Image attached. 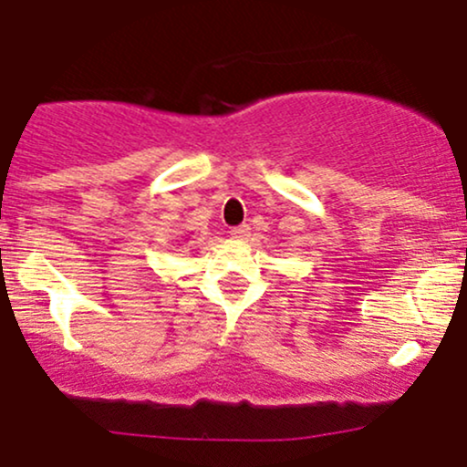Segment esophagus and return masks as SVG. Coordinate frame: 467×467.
Returning <instances> with one entry per match:
<instances>
[{"instance_id":"34e87169","label":"esophagus","mask_w":467,"mask_h":467,"mask_svg":"<svg viewBox=\"0 0 467 467\" xmlns=\"http://www.w3.org/2000/svg\"><path fill=\"white\" fill-rule=\"evenodd\" d=\"M248 233H251V228H248L246 223H244V225H234V228H230V234H233L234 239L248 237Z\"/></svg>"}]
</instances>
